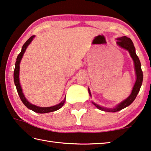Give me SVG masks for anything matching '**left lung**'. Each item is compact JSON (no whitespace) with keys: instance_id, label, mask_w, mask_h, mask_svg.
<instances>
[{"instance_id":"left-lung-1","label":"left lung","mask_w":151,"mask_h":151,"mask_svg":"<svg viewBox=\"0 0 151 151\" xmlns=\"http://www.w3.org/2000/svg\"><path fill=\"white\" fill-rule=\"evenodd\" d=\"M117 45H119L120 47L124 48V49L127 50L129 51L130 55H131L132 60L134 61V67H135V71H136V75H137V81L135 82V84L134 85V87L132 88V93L128 98L122 101V103H120L116 108L114 109H106L104 107H101L99 106L98 104L95 103H93L94 105H95L96 107H97L99 109L101 110V111H106V112H115L117 111H121V110L126 108L127 106H129L132 102L134 101V99H136L138 93L140 91V86L142 85V80H143V73L141 69V65H140V62L139 57L137 55L136 52H135V48L133 45V42L131 40L130 38H128L127 37H122L121 38H119L117 39ZM88 93L90 95H91V91L88 89Z\"/></svg>"}]
</instances>
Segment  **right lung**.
I'll list each match as a JSON object with an SVG mask.
<instances>
[{
  "mask_svg": "<svg viewBox=\"0 0 151 151\" xmlns=\"http://www.w3.org/2000/svg\"><path fill=\"white\" fill-rule=\"evenodd\" d=\"M35 37V36L33 35L32 37H30L29 39H28L26 42L24 43L22 47V50L21 52H20V54L18 55V57L17 58V61L15 63V68L14 70V85L16 86L17 90L18 92V94L20 96V100L22 101V103L26 106L28 109H29L30 110H32V111H34L35 112H37V113H47V112H53V111H56L57 110L60 109L61 107L63 106L64 103H65V100H66V96L64 100L61 102L60 103L57 104V105L53 106H50V107H40V106H37L36 105H34V104H32L31 103H30L29 101H28L26 98L24 97V95L22 93V88L21 86H20V83H19V68H20V62L21 60V58L23 56L24 53L26 50L27 48L28 47L31 41L33 39V38Z\"/></svg>",
  "mask_w": 151,
  "mask_h": 151,
  "instance_id": "1",
  "label": "right lung"
}]
</instances>
